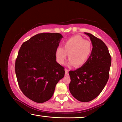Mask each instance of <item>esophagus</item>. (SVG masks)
Returning <instances> with one entry per match:
<instances>
[{"label": "esophagus", "mask_w": 122, "mask_h": 122, "mask_svg": "<svg viewBox=\"0 0 122 122\" xmlns=\"http://www.w3.org/2000/svg\"><path fill=\"white\" fill-rule=\"evenodd\" d=\"M68 71H69L68 69H65V76H69Z\"/></svg>", "instance_id": "1"}]
</instances>
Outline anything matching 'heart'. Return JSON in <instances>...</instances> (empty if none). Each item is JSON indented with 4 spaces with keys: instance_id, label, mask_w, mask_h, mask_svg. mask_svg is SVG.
Masks as SVG:
<instances>
[{
    "instance_id": "1",
    "label": "heart",
    "mask_w": 122,
    "mask_h": 122,
    "mask_svg": "<svg viewBox=\"0 0 122 122\" xmlns=\"http://www.w3.org/2000/svg\"><path fill=\"white\" fill-rule=\"evenodd\" d=\"M63 48L56 49L55 56L57 61L63 64L67 56L69 65L80 67L87 62L92 52L90 42L84 40L81 36H75L63 41Z\"/></svg>"
}]
</instances>
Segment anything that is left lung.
Masks as SVG:
<instances>
[{"label": "left lung", "mask_w": 122, "mask_h": 122, "mask_svg": "<svg viewBox=\"0 0 122 122\" xmlns=\"http://www.w3.org/2000/svg\"><path fill=\"white\" fill-rule=\"evenodd\" d=\"M93 48L85 65L69 71L71 93L78 101L87 102L97 97L106 85L109 77L111 57L102 40L88 33Z\"/></svg>", "instance_id": "8db88e82"}]
</instances>
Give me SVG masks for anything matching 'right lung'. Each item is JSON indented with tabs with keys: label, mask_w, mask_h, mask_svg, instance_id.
<instances>
[{
	"label": "right lung",
	"mask_w": 122,
	"mask_h": 122,
	"mask_svg": "<svg viewBox=\"0 0 122 122\" xmlns=\"http://www.w3.org/2000/svg\"><path fill=\"white\" fill-rule=\"evenodd\" d=\"M57 33H42L22 44L15 60L18 85L29 99L48 101L55 86L65 76V68L56 61L55 52L62 38Z\"/></svg>",
	"instance_id": "1"
}]
</instances>
